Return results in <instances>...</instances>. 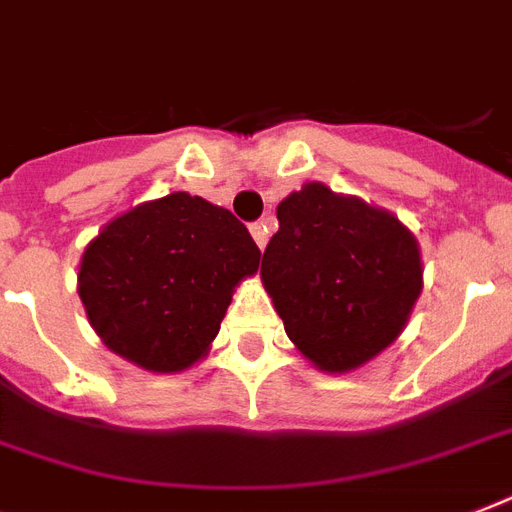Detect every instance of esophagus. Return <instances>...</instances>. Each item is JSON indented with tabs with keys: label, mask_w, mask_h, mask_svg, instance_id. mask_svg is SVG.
I'll list each match as a JSON object with an SVG mask.
<instances>
[{
	"label": "esophagus",
	"mask_w": 512,
	"mask_h": 512,
	"mask_svg": "<svg viewBox=\"0 0 512 512\" xmlns=\"http://www.w3.org/2000/svg\"><path fill=\"white\" fill-rule=\"evenodd\" d=\"M249 233H252V239H255L257 247L265 249V244H268V228H265V223L249 225Z\"/></svg>",
	"instance_id": "1"
}]
</instances>
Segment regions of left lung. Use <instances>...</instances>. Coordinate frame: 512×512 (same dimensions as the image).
<instances>
[{
	"mask_svg": "<svg viewBox=\"0 0 512 512\" xmlns=\"http://www.w3.org/2000/svg\"><path fill=\"white\" fill-rule=\"evenodd\" d=\"M260 279L287 337L319 372L369 364L404 332L422 292L414 233L393 212L305 183L276 207Z\"/></svg>",
	"mask_w": 512,
	"mask_h": 512,
	"instance_id": "obj_1",
	"label": "left lung"
}]
</instances>
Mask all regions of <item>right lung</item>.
<instances>
[{"label": "right lung", "mask_w": 512, "mask_h": 512, "mask_svg": "<svg viewBox=\"0 0 512 512\" xmlns=\"http://www.w3.org/2000/svg\"><path fill=\"white\" fill-rule=\"evenodd\" d=\"M257 265L260 249L228 209L172 191L100 228L79 260L76 292L111 353L175 374L207 356Z\"/></svg>", "instance_id": "right-lung-1"}]
</instances>
